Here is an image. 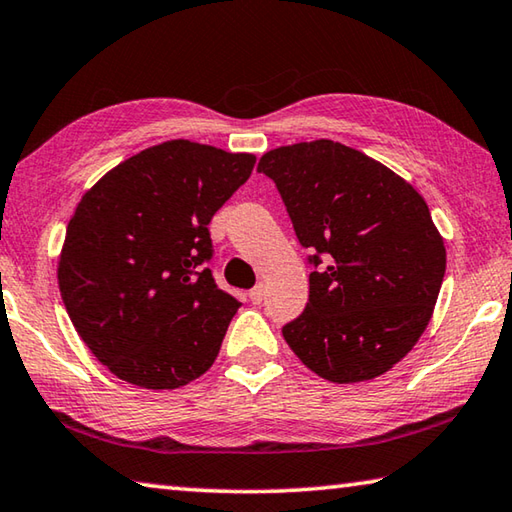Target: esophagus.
Segmentation results:
<instances>
[{
    "mask_svg": "<svg viewBox=\"0 0 512 512\" xmlns=\"http://www.w3.org/2000/svg\"><path fill=\"white\" fill-rule=\"evenodd\" d=\"M264 296H266V291H264V284H255V287L250 289V293H248V298L253 300V305H259V302L264 300Z\"/></svg>",
    "mask_w": 512,
    "mask_h": 512,
    "instance_id": "34e87169",
    "label": "esophagus"
}]
</instances>
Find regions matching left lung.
Here are the masks:
<instances>
[{"mask_svg": "<svg viewBox=\"0 0 512 512\" xmlns=\"http://www.w3.org/2000/svg\"><path fill=\"white\" fill-rule=\"evenodd\" d=\"M300 246L309 302L282 327L318 377L352 384L384 375L429 325L445 277V244L424 198L384 164L316 140L262 155Z\"/></svg>", "mask_w": 512, "mask_h": 512, "instance_id": "obj_1", "label": "left lung"}]
</instances>
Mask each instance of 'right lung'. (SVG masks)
Returning <instances> with one entry per match:
<instances>
[{"label": "right lung", "mask_w": 512, "mask_h": 512, "mask_svg": "<svg viewBox=\"0 0 512 512\" xmlns=\"http://www.w3.org/2000/svg\"><path fill=\"white\" fill-rule=\"evenodd\" d=\"M255 155L162 142L108 171L67 225L58 287L112 375L164 391L201 377L241 302L216 287L210 225Z\"/></svg>", "instance_id": "right-lung-1"}]
</instances>
